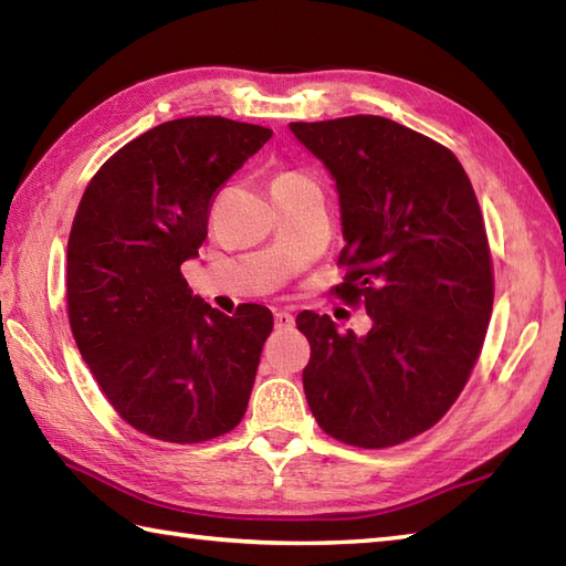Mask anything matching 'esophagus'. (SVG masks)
I'll use <instances>...</instances> for the list:
<instances>
[{"instance_id":"esophagus-1","label":"esophagus","mask_w":566,"mask_h":566,"mask_svg":"<svg viewBox=\"0 0 566 566\" xmlns=\"http://www.w3.org/2000/svg\"><path fill=\"white\" fill-rule=\"evenodd\" d=\"M274 326L280 331H292L294 328V316L290 314V311H276Z\"/></svg>"}]
</instances>
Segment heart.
<instances>
[{
    "label": "heart",
    "instance_id": "1",
    "mask_svg": "<svg viewBox=\"0 0 566 566\" xmlns=\"http://www.w3.org/2000/svg\"><path fill=\"white\" fill-rule=\"evenodd\" d=\"M290 177H298V172H282V175H276V179H290Z\"/></svg>",
    "mask_w": 566,
    "mask_h": 566
}]
</instances>
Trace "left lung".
I'll list each match as a JSON object with an SVG mask.
<instances>
[{"instance_id":"8db88e82","label":"left lung","mask_w":566,"mask_h":566,"mask_svg":"<svg viewBox=\"0 0 566 566\" xmlns=\"http://www.w3.org/2000/svg\"><path fill=\"white\" fill-rule=\"evenodd\" d=\"M340 199L347 268L335 286L365 304L367 335L302 311L304 391L331 438L379 450L448 413L482 353L494 306L486 228L454 155L384 116L290 124Z\"/></svg>"}]
</instances>
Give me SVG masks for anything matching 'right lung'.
<instances>
[{"instance_id":"right-lung-1","label":"right lung","mask_w":566,"mask_h":566,"mask_svg":"<svg viewBox=\"0 0 566 566\" xmlns=\"http://www.w3.org/2000/svg\"><path fill=\"white\" fill-rule=\"evenodd\" d=\"M272 130L223 116L155 126L92 177L67 240V316L80 355L128 426L203 442L245 416L270 308L233 316L182 276L207 240L213 195Z\"/></svg>"}]
</instances>
